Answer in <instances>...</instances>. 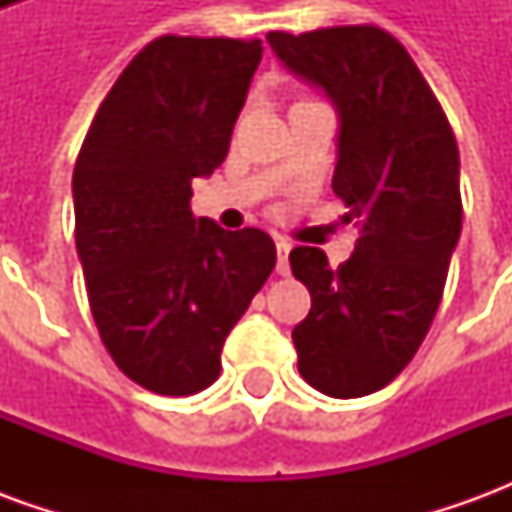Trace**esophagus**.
I'll return each mask as SVG.
<instances>
[{
    "instance_id": "esophagus-1",
    "label": "esophagus",
    "mask_w": 512,
    "mask_h": 512,
    "mask_svg": "<svg viewBox=\"0 0 512 512\" xmlns=\"http://www.w3.org/2000/svg\"><path fill=\"white\" fill-rule=\"evenodd\" d=\"M288 255H290V244L285 238H279L277 241V274H290V263H288Z\"/></svg>"
}]
</instances>
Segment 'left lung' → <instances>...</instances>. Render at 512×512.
Returning <instances> with one entry per match:
<instances>
[{
  "label": "left lung",
  "mask_w": 512,
  "mask_h": 512,
  "mask_svg": "<svg viewBox=\"0 0 512 512\" xmlns=\"http://www.w3.org/2000/svg\"><path fill=\"white\" fill-rule=\"evenodd\" d=\"M277 60L337 112L332 189L359 241L332 271L315 246L290 268L312 296L293 329L299 373L318 392L362 397L411 362L439 310L461 238V158L428 82L389 32L332 27L268 32Z\"/></svg>",
  "instance_id": "1"
}]
</instances>
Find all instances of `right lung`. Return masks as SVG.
Masks as SVG:
<instances>
[{
	"instance_id": "right-lung-1",
	"label": "right lung",
	"mask_w": 512,
	"mask_h": 512,
	"mask_svg": "<svg viewBox=\"0 0 512 512\" xmlns=\"http://www.w3.org/2000/svg\"><path fill=\"white\" fill-rule=\"evenodd\" d=\"M260 40L164 38L120 73L73 169L76 249L106 351L156 395H194L277 263L257 227L191 213V180L222 167Z\"/></svg>"
}]
</instances>
